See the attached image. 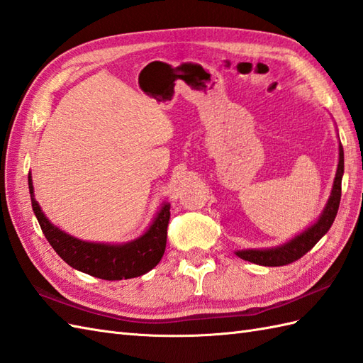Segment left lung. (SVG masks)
<instances>
[{"label": "left lung", "instance_id": "1", "mask_svg": "<svg viewBox=\"0 0 363 363\" xmlns=\"http://www.w3.org/2000/svg\"><path fill=\"white\" fill-rule=\"evenodd\" d=\"M342 177H343V147L339 141V163L337 171L333 182V189L330 199L322 211V214L317 217L314 223L305 228L302 233L296 234L285 243L279 246H271V248H250V250H237L235 255L262 267H284L291 262L298 260L305 255L313 246L320 240V238L330 231V228L337 216V209L340 205V194H342Z\"/></svg>", "mask_w": 363, "mask_h": 363}]
</instances>
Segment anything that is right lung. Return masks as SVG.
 I'll list each match as a JSON object with an SVG mask.
<instances>
[{"instance_id":"add662e5","label":"right lung","mask_w":363,"mask_h":363,"mask_svg":"<svg viewBox=\"0 0 363 363\" xmlns=\"http://www.w3.org/2000/svg\"><path fill=\"white\" fill-rule=\"evenodd\" d=\"M29 192L32 208L52 248L69 267L103 280L134 279L155 268L166 250L167 223L171 205L163 201L146 231L125 243H104L82 240L65 233L44 214L35 200L32 174H29Z\"/></svg>"}]
</instances>
